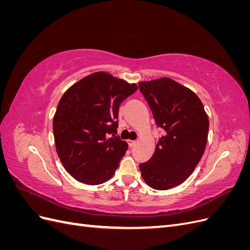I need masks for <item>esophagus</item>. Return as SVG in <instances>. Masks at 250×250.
<instances>
[{
    "label": "esophagus",
    "mask_w": 250,
    "mask_h": 250,
    "mask_svg": "<svg viewBox=\"0 0 250 250\" xmlns=\"http://www.w3.org/2000/svg\"><path fill=\"white\" fill-rule=\"evenodd\" d=\"M127 143H128V146H129V147L131 148V147H133V146L135 145V144H137V141H131V140H128V141H127Z\"/></svg>",
    "instance_id": "obj_1"
}]
</instances>
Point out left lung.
<instances>
[{"instance_id":"8db88e82","label":"left lung","mask_w":250,"mask_h":250,"mask_svg":"<svg viewBox=\"0 0 250 250\" xmlns=\"http://www.w3.org/2000/svg\"><path fill=\"white\" fill-rule=\"evenodd\" d=\"M165 134L152 157L140 164L141 175L154 190H169L191 175L206 150L208 117L193 90L168 77L139 83Z\"/></svg>"}]
</instances>
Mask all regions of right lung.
Listing matches in <instances>:
<instances>
[{
  "mask_svg": "<svg viewBox=\"0 0 250 250\" xmlns=\"http://www.w3.org/2000/svg\"><path fill=\"white\" fill-rule=\"evenodd\" d=\"M137 90L135 83L106 72L90 74L66 89L53 118V132L59 160L75 179L96 186L113 176L128 148L116 137L119 107Z\"/></svg>",
  "mask_w": 250,
  "mask_h": 250,
  "instance_id": "1",
  "label": "right lung"
}]
</instances>
